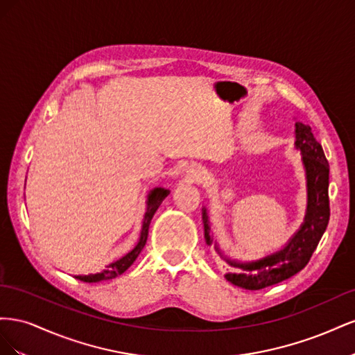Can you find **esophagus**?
<instances>
[{"mask_svg":"<svg viewBox=\"0 0 355 355\" xmlns=\"http://www.w3.org/2000/svg\"><path fill=\"white\" fill-rule=\"evenodd\" d=\"M187 175H188V179H189L191 182H197V180L201 179V171H200V168H189V170L187 171Z\"/></svg>","mask_w":355,"mask_h":355,"instance_id":"obj_1","label":"esophagus"}]
</instances>
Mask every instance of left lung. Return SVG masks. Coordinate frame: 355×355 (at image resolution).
Segmentation results:
<instances>
[{
  "instance_id": "left-lung-1",
  "label": "left lung",
  "mask_w": 355,
  "mask_h": 355,
  "mask_svg": "<svg viewBox=\"0 0 355 355\" xmlns=\"http://www.w3.org/2000/svg\"><path fill=\"white\" fill-rule=\"evenodd\" d=\"M296 148L302 153V161L306 173L308 204L304 223L288 243L272 254H268L259 261L237 262L225 257L231 266L240 268V274H227L225 278L234 286L247 290H261L268 286L282 283L304 270L311 256L317 249L318 241L323 237L330 218L329 207V163L324 151L317 142L311 127L296 123ZM204 239L210 245V225L206 207L202 209ZM219 252V247L216 245ZM220 253V252H219Z\"/></svg>"
}]
</instances>
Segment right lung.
I'll return each mask as SVG.
<instances>
[{"label":"right lung","mask_w":355,"mask_h":355,"mask_svg":"<svg viewBox=\"0 0 355 355\" xmlns=\"http://www.w3.org/2000/svg\"><path fill=\"white\" fill-rule=\"evenodd\" d=\"M170 194L168 189L164 188H155L148 196L146 201V211H145V218L142 223V231H141V237H139L137 244L135 245V249L124 254L121 259H118L110 265H106L105 270L98 274H89V275H75V278L84 283H99L105 280H112V278L121 275L124 271H127L128 268L132 266V263L136 261V257L139 253L142 252V249L146 244L148 240V231H149V223H151V219L154 216V213L159 207V204L163 202V200Z\"/></svg>","instance_id":"obj_1"}]
</instances>
